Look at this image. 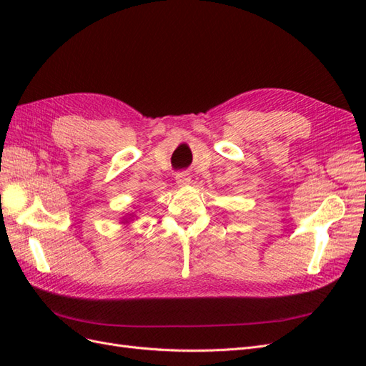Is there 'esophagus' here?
<instances>
[{"label": "esophagus", "mask_w": 366, "mask_h": 366, "mask_svg": "<svg viewBox=\"0 0 366 366\" xmlns=\"http://www.w3.org/2000/svg\"><path fill=\"white\" fill-rule=\"evenodd\" d=\"M175 183L179 186H187L191 183V175L187 172H179L175 175Z\"/></svg>", "instance_id": "34e87169"}]
</instances>
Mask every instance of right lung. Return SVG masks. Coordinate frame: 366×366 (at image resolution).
I'll list each match as a JSON object with an SVG mask.
<instances>
[{
  "instance_id": "1",
  "label": "right lung",
  "mask_w": 366,
  "mask_h": 366,
  "mask_svg": "<svg viewBox=\"0 0 366 366\" xmlns=\"http://www.w3.org/2000/svg\"><path fill=\"white\" fill-rule=\"evenodd\" d=\"M136 218V215H134V212H128L125 217H122V221H120V223L122 224H125V226H129V223H131V221L132 219H134Z\"/></svg>"
}]
</instances>
